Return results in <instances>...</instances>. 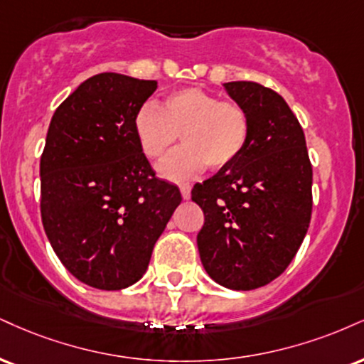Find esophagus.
I'll return each instance as SVG.
<instances>
[{
    "label": "esophagus",
    "instance_id": "1",
    "mask_svg": "<svg viewBox=\"0 0 364 364\" xmlns=\"http://www.w3.org/2000/svg\"><path fill=\"white\" fill-rule=\"evenodd\" d=\"M179 190H181L183 198L190 200V196H191V186L188 185V183H183V185H179Z\"/></svg>",
    "mask_w": 364,
    "mask_h": 364
}]
</instances>
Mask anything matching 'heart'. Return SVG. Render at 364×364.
<instances>
[{
  "label": "heart",
  "mask_w": 364,
  "mask_h": 364,
  "mask_svg": "<svg viewBox=\"0 0 364 364\" xmlns=\"http://www.w3.org/2000/svg\"><path fill=\"white\" fill-rule=\"evenodd\" d=\"M134 132L149 159H163L181 140L185 146L159 164L161 176L183 181L205 166L227 168L242 154L251 134L246 108L200 87H183L164 96L161 107L147 102L134 117Z\"/></svg>",
  "instance_id": "heart-1"
}]
</instances>
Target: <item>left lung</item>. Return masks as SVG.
I'll list each match as a JSON object with an SVG mask.
<instances>
[{
    "mask_svg": "<svg viewBox=\"0 0 364 364\" xmlns=\"http://www.w3.org/2000/svg\"><path fill=\"white\" fill-rule=\"evenodd\" d=\"M225 91L246 108L251 134L244 152L191 200L205 213L200 259L208 277L230 290H254L288 268L312 215V164L304 130L277 91L232 81Z\"/></svg>",
    "mask_w": 364,
    "mask_h": 364,
    "instance_id": "1",
    "label": "left lung"
}]
</instances>
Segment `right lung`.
<instances>
[{
    "label": "right lung",
    "instance_id": "right-lung-1",
    "mask_svg": "<svg viewBox=\"0 0 364 364\" xmlns=\"http://www.w3.org/2000/svg\"><path fill=\"white\" fill-rule=\"evenodd\" d=\"M157 81L102 73L77 86L52 117L41 157V213L65 269L100 290L142 278L156 240L181 203L156 176L134 117Z\"/></svg>",
    "mask_w": 364,
    "mask_h": 364
}]
</instances>
